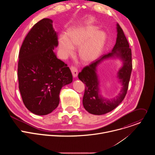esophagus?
<instances>
[{
    "label": "esophagus",
    "instance_id": "1",
    "mask_svg": "<svg viewBox=\"0 0 155 155\" xmlns=\"http://www.w3.org/2000/svg\"><path fill=\"white\" fill-rule=\"evenodd\" d=\"M71 70L73 77L74 78L77 77V75H78V70H77V69L75 67H74V66H71Z\"/></svg>",
    "mask_w": 155,
    "mask_h": 155
}]
</instances>
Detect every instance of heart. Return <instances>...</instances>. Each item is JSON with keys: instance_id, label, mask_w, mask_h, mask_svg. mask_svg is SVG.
Wrapping results in <instances>:
<instances>
[{"instance_id": "obj_1", "label": "heart", "mask_w": 155, "mask_h": 155, "mask_svg": "<svg viewBox=\"0 0 155 155\" xmlns=\"http://www.w3.org/2000/svg\"><path fill=\"white\" fill-rule=\"evenodd\" d=\"M107 40L106 34L99 31L97 27L91 25L70 29L67 37L61 35L59 39V47L64 56L72 54L74 47H80L79 54L86 62H91L101 55Z\"/></svg>"}]
</instances>
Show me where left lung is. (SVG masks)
<instances>
[{
  "label": "left lung",
  "instance_id": "1",
  "mask_svg": "<svg viewBox=\"0 0 155 155\" xmlns=\"http://www.w3.org/2000/svg\"><path fill=\"white\" fill-rule=\"evenodd\" d=\"M117 41L112 51L101 56L90 65L86 66L78 74V78L85 84L83 97V107L86 111L93 115H101L111 112L123 101L128 89L132 69L131 49L123 29L118 24H117ZM115 57L120 58L123 62V66L117 74L122 87L117 97L112 99H106L100 94L97 67L104 60Z\"/></svg>",
  "mask_w": 155,
  "mask_h": 155
}]
</instances>
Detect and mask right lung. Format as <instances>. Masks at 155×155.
I'll list each match as a JSON object with an SVG mask.
<instances>
[{"mask_svg":"<svg viewBox=\"0 0 155 155\" xmlns=\"http://www.w3.org/2000/svg\"><path fill=\"white\" fill-rule=\"evenodd\" d=\"M58 45L53 21L43 18L31 29L19 53V90L26 107L37 115L51 113L59 103L62 86L72 82L68 65L58 59Z\"/></svg>","mask_w":155,"mask_h":155,"instance_id":"obj_1","label":"right lung"}]
</instances>
